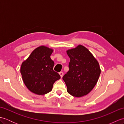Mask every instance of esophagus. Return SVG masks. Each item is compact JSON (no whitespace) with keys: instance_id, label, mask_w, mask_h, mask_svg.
I'll list each match as a JSON object with an SVG mask.
<instances>
[{"instance_id":"34e87169","label":"esophagus","mask_w":124,"mask_h":124,"mask_svg":"<svg viewBox=\"0 0 124 124\" xmlns=\"http://www.w3.org/2000/svg\"><path fill=\"white\" fill-rule=\"evenodd\" d=\"M59 75H60V76H61V78H62L63 75V73L62 72H59Z\"/></svg>"}]
</instances>
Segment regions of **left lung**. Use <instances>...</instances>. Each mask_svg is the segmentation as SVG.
I'll list each match as a JSON object with an SVG mask.
<instances>
[{
	"mask_svg": "<svg viewBox=\"0 0 124 124\" xmlns=\"http://www.w3.org/2000/svg\"><path fill=\"white\" fill-rule=\"evenodd\" d=\"M70 61L69 71L63 77L68 93L75 97L86 95L94 87L101 70L93 55L86 47L79 45L67 51Z\"/></svg>",
	"mask_w": 124,
	"mask_h": 124,
	"instance_id": "obj_1",
	"label": "left lung"
}]
</instances>
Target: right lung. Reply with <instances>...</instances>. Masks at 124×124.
<instances>
[{
  "label": "right lung",
  "instance_id": "obj_1",
  "mask_svg": "<svg viewBox=\"0 0 124 124\" xmlns=\"http://www.w3.org/2000/svg\"><path fill=\"white\" fill-rule=\"evenodd\" d=\"M53 49L45 46L35 49L21 68V73L25 86L38 95H44L52 90L53 86L61 77L53 70L54 62L50 56Z\"/></svg>",
  "mask_w": 124,
  "mask_h": 124
}]
</instances>
